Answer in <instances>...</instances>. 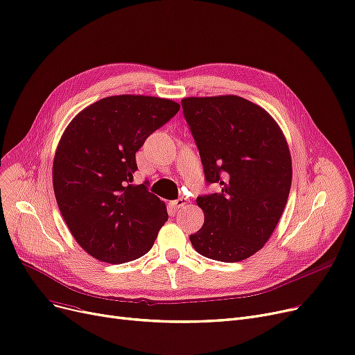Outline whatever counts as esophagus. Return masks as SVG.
Here are the masks:
<instances>
[{
    "instance_id": "1",
    "label": "esophagus",
    "mask_w": 355,
    "mask_h": 355,
    "mask_svg": "<svg viewBox=\"0 0 355 355\" xmlns=\"http://www.w3.org/2000/svg\"><path fill=\"white\" fill-rule=\"evenodd\" d=\"M187 198L186 197H178L177 200H174V202H173V206L175 207V209H184V207H186L187 206Z\"/></svg>"
}]
</instances>
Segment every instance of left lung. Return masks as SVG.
<instances>
[{"mask_svg":"<svg viewBox=\"0 0 355 355\" xmlns=\"http://www.w3.org/2000/svg\"><path fill=\"white\" fill-rule=\"evenodd\" d=\"M207 186L197 197L202 229L190 235L206 258L236 263L263 248L279 223L291 186V158L274 119L238 96L181 101Z\"/></svg>","mask_w":355,"mask_h":355,"instance_id":"obj_1","label":"left lung"}]
</instances>
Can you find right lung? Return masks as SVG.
Masks as SVG:
<instances>
[{"mask_svg": "<svg viewBox=\"0 0 355 355\" xmlns=\"http://www.w3.org/2000/svg\"><path fill=\"white\" fill-rule=\"evenodd\" d=\"M180 104L149 96L105 97L69 123L53 159V190L72 236L91 257L121 264L145 255L168 219L164 202L133 186L136 152Z\"/></svg>", "mask_w": 355, "mask_h": 355, "instance_id": "obj_1", "label": "right lung"}]
</instances>
